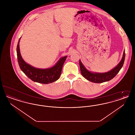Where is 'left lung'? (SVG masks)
Here are the masks:
<instances>
[{
    "label": "left lung",
    "instance_id": "8db88e82",
    "mask_svg": "<svg viewBox=\"0 0 135 135\" xmlns=\"http://www.w3.org/2000/svg\"><path fill=\"white\" fill-rule=\"evenodd\" d=\"M125 59V51H123L122 58L118 65L112 70L105 73L93 72L86 69L79 60V66L82 75L87 80L94 83H102L108 81L113 78L119 72L123 66Z\"/></svg>",
    "mask_w": 135,
    "mask_h": 135
}]
</instances>
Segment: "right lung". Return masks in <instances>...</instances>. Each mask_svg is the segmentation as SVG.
Listing matches in <instances>:
<instances>
[{"instance_id": "right-lung-1", "label": "right lung", "mask_w": 135, "mask_h": 135, "mask_svg": "<svg viewBox=\"0 0 135 135\" xmlns=\"http://www.w3.org/2000/svg\"><path fill=\"white\" fill-rule=\"evenodd\" d=\"M21 38V37L19 40L17 47V54L18 63L21 70L34 82L48 84L57 80L60 77L63 66L67 56L60 58L56 64L50 68L41 69L34 67L27 63L21 56L19 46Z\"/></svg>"}]
</instances>
